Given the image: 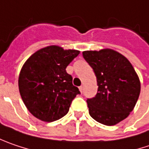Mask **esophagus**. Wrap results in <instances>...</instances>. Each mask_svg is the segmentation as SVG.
<instances>
[{"instance_id": "1", "label": "esophagus", "mask_w": 149, "mask_h": 149, "mask_svg": "<svg viewBox=\"0 0 149 149\" xmlns=\"http://www.w3.org/2000/svg\"><path fill=\"white\" fill-rule=\"evenodd\" d=\"M79 90H80V92L83 93V86H80V87H79Z\"/></svg>"}]
</instances>
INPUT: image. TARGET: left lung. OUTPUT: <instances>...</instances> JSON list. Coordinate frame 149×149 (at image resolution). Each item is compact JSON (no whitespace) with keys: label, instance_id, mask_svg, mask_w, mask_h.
<instances>
[{"label":"left lung","instance_id":"obj_1","mask_svg":"<svg viewBox=\"0 0 149 149\" xmlns=\"http://www.w3.org/2000/svg\"><path fill=\"white\" fill-rule=\"evenodd\" d=\"M83 58L93 68L98 93L87 100L89 115L105 126H114L126 119L138 100L141 83L127 58L111 49L86 50Z\"/></svg>","mask_w":149,"mask_h":149}]
</instances>
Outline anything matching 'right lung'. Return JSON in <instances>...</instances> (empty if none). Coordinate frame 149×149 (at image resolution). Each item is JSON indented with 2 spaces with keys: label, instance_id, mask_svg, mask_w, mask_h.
<instances>
[{
  "label": "right lung",
  "instance_id": "1",
  "mask_svg": "<svg viewBox=\"0 0 149 149\" xmlns=\"http://www.w3.org/2000/svg\"><path fill=\"white\" fill-rule=\"evenodd\" d=\"M80 51L49 45L33 53L23 64L18 77L22 100L31 114L52 122L69 111L78 88L66 71Z\"/></svg>",
  "mask_w": 149,
  "mask_h": 149
}]
</instances>
